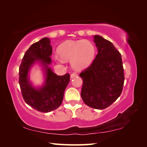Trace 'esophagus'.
<instances>
[{
	"mask_svg": "<svg viewBox=\"0 0 147 147\" xmlns=\"http://www.w3.org/2000/svg\"><path fill=\"white\" fill-rule=\"evenodd\" d=\"M77 76V74H76V73H72L71 74V78H75V77H76Z\"/></svg>",
	"mask_w": 147,
	"mask_h": 147,
	"instance_id": "1",
	"label": "esophagus"
}]
</instances>
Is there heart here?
<instances>
[{
	"mask_svg": "<svg viewBox=\"0 0 147 147\" xmlns=\"http://www.w3.org/2000/svg\"><path fill=\"white\" fill-rule=\"evenodd\" d=\"M59 55H55V59L61 63L70 60L71 66L76 70H82L88 67L93 59L94 47L86 39L67 41L58 47Z\"/></svg>",
	"mask_w": 147,
	"mask_h": 147,
	"instance_id": "obj_1",
	"label": "heart"
}]
</instances>
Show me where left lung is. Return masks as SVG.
<instances>
[{"label": "left lung", "mask_w": 147, "mask_h": 147, "mask_svg": "<svg viewBox=\"0 0 147 147\" xmlns=\"http://www.w3.org/2000/svg\"><path fill=\"white\" fill-rule=\"evenodd\" d=\"M98 54L89 67L80 74L83 80L81 96L86 105L103 109L121 95L124 76L121 54L110 41L94 35Z\"/></svg>", "instance_id": "obj_1"}]
</instances>
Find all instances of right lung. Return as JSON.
I'll return each instance as SVG.
<instances>
[{
  "instance_id": "1",
  "label": "right lung",
  "mask_w": 147,
  "mask_h": 147,
  "mask_svg": "<svg viewBox=\"0 0 147 147\" xmlns=\"http://www.w3.org/2000/svg\"><path fill=\"white\" fill-rule=\"evenodd\" d=\"M48 38L32 44L27 50L19 67V85L26 103L38 111L48 113L61 105L64 91L70 81L69 74L58 76L52 71L53 48ZM36 63L42 67L45 80L43 85L35 87L29 80V71Z\"/></svg>"
}]
</instances>
